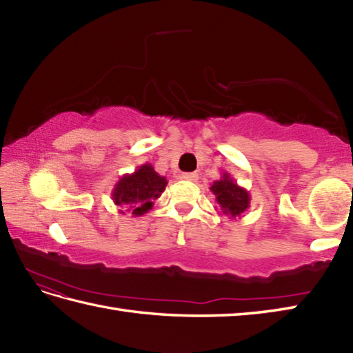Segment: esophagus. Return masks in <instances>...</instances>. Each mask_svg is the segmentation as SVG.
Wrapping results in <instances>:
<instances>
[{
	"label": "esophagus",
	"mask_w": 353,
	"mask_h": 353,
	"mask_svg": "<svg viewBox=\"0 0 353 353\" xmlns=\"http://www.w3.org/2000/svg\"><path fill=\"white\" fill-rule=\"evenodd\" d=\"M182 179H185V181H188V182H197L199 174H197V172H183Z\"/></svg>",
	"instance_id": "esophagus-1"
}]
</instances>
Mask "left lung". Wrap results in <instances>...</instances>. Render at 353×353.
<instances>
[{"label":"left lung","mask_w":353,"mask_h":353,"mask_svg":"<svg viewBox=\"0 0 353 353\" xmlns=\"http://www.w3.org/2000/svg\"><path fill=\"white\" fill-rule=\"evenodd\" d=\"M209 190L215 196L219 211L229 216L230 220L243 219V214L250 208L249 191L239 186L226 171L221 172V177L215 181Z\"/></svg>","instance_id":"1"}]
</instances>
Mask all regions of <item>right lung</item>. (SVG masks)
Listing matches in <instances>:
<instances>
[{"label":"right lung","mask_w":353,"mask_h":353,"mask_svg":"<svg viewBox=\"0 0 353 353\" xmlns=\"http://www.w3.org/2000/svg\"><path fill=\"white\" fill-rule=\"evenodd\" d=\"M167 183V179L157 174L152 163H144L132 174L119 177L112 190V200L121 208V214L142 216L153 208L154 200L161 197Z\"/></svg>","instance_id":"right-lung-1"}]
</instances>
